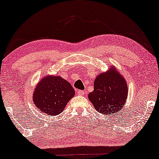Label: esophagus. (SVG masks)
Listing matches in <instances>:
<instances>
[{
  "instance_id": "34e87169",
  "label": "esophagus",
  "mask_w": 159,
  "mask_h": 159,
  "mask_svg": "<svg viewBox=\"0 0 159 159\" xmlns=\"http://www.w3.org/2000/svg\"><path fill=\"white\" fill-rule=\"evenodd\" d=\"M77 94L78 95H80V96H83L84 95V91H81V90H79L77 91Z\"/></svg>"
}]
</instances>
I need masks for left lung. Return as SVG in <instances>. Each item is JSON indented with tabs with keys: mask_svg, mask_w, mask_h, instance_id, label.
<instances>
[{
	"mask_svg": "<svg viewBox=\"0 0 159 159\" xmlns=\"http://www.w3.org/2000/svg\"><path fill=\"white\" fill-rule=\"evenodd\" d=\"M128 88L125 78L114 66L98 75L93 83V91L89 99L99 113L111 115L118 112L125 104Z\"/></svg>",
	"mask_w": 159,
	"mask_h": 159,
	"instance_id": "1",
	"label": "left lung"
}]
</instances>
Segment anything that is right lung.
<instances>
[{
  "label": "right lung",
  "instance_id": "1",
  "mask_svg": "<svg viewBox=\"0 0 159 159\" xmlns=\"http://www.w3.org/2000/svg\"><path fill=\"white\" fill-rule=\"evenodd\" d=\"M74 95L68 80L60 75H47L36 85L32 99L38 110L52 117L61 113Z\"/></svg>",
  "mask_w": 159,
  "mask_h": 159
}]
</instances>
